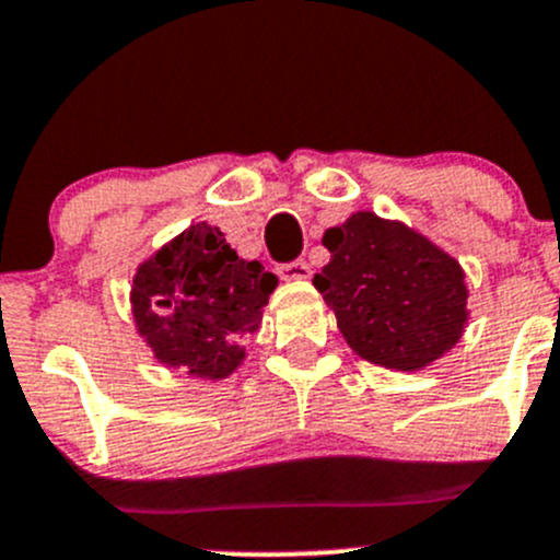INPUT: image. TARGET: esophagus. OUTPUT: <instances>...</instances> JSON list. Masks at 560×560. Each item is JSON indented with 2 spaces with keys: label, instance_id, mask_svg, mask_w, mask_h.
I'll return each mask as SVG.
<instances>
[{
  "label": "esophagus",
  "instance_id": "esophagus-1",
  "mask_svg": "<svg viewBox=\"0 0 560 560\" xmlns=\"http://www.w3.org/2000/svg\"><path fill=\"white\" fill-rule=\"evenodd\" d=\"M279 276L284 281H308L312 279V265L303 262V259L290 265H279Z\"/></svg>",
  "mask_w": 560,
  "mask_h": 560
}]
</instances>
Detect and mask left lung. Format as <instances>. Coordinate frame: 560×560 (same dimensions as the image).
I'll return each mask as SVG.
<instances>
[{"label": "left lung", "instance_id": "obj_1", "mask_svg": "<svg viewBox=\"0 0 560 560\" xmlns=\"http://www.w3.org/2000/svg\"><path fill=\"white\" fill-rule=\"evenodd\" d=\"M330 262L314 287L336 314L354 354L393 371H422L468 327L466 270L450 252L400 219L349 213L327 228Z\"/></svg>", "mask_w": 560, "mask_h": 560}]
</instances>
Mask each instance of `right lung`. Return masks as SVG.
<instances>
[{
    "label": "right lung",
    "instance_id": "1",
    "mask_svg": "<svg viewBox=\"0 0 560 560\" xmlns=\"http://www.w3.org/2000/svg\"><path fill=\"white\" fill-rule=\"evenodd\" d=\"M279 279L241 259L217 224L195 222L138 265L129 290L135 332L165 369L219 382L244 365L248 336Z\"/></svg>",
    "mask_w": 560,
    "mask_h": 560
}]
</instances>
